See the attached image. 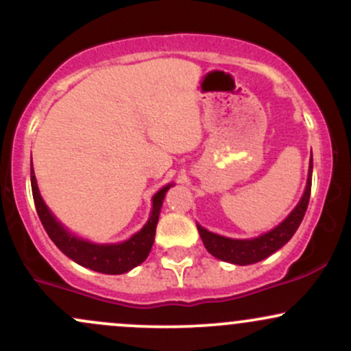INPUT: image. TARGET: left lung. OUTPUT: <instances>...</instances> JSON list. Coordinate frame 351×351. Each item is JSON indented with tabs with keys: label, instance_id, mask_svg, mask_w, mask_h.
Returning a JSON list of instances; mask_svg holds the SVG:
<instances>
[{
	"label": "left lung",
	"instance_id": "obj_1",
	"mask_svg": "<svg viewBox=\"0 0 351 351\" xmlns=\"http://www.w3.org/2000/svg\"><path fill=\"white\" fill-rule=\"evenodd\" d=\"M312 170H313V160L310 158L308 162V176L307 184H305L304 195L297 206L289 213V216L272 228L271 231L264 232V234L251 237V239H232V237H226L216 234V232L208 231L201 224L196 223L198 226V232L203 239L204 247L211 256L216 259L224 261V263L236 264V265H249L256 264L259 261H264L271 254L279 251L282 245H285L295 234L299 229L302 219H304L305 211H307L308 199H310V189H312Z\"/></svg>",
	"mask_w": 351,
	"mask_h": 351
}]
</instances>
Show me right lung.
I'll list each match as a JSON object with an SVG mask.
<instances>
[{
	"label": "right lung",
	"mask_w": 351,
	"mask_h": 351,
	"mask_svg": "<svg viewBox=\"0 0 351 351\" xmlns=\"http://www.w3.org/2000/svg\"><path fill=\"white\" fill-rule=\"evenodd\" d=\"M173 186V183L165 184L155 195L152 196V211L150 217L145 223V226L138 232L132 234L128 239L122 243L100 244L94 241L84 239L64 226L62 223L54 216L49 206L44 203L41 193H39L38 181L31 165V188H33V198L38 211L39 219H41L47 236L58 247L66 254L69 259L77 263L82 267L90 269V271L110 274V276H119L125 274L143 263L152 251L153 241H155L156 224H158L160 211H162L163 199L167 191Z\"/></svg>",
	"instance_id": "add662e5"
}]
</instances>
